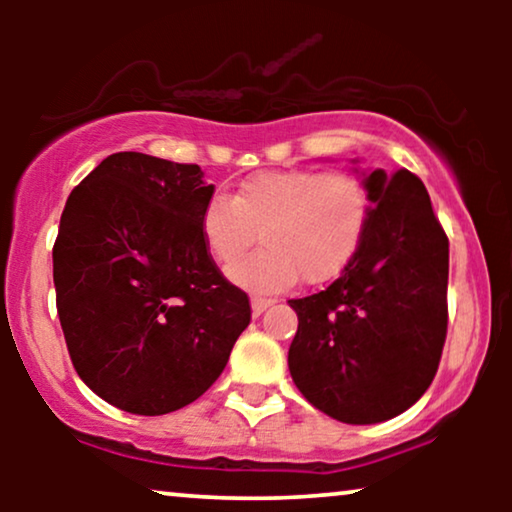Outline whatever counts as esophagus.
I'll list each match as a JSON object with an SVG mask.
<instances>
[{
    "instance_id": "34e87169",
    "label": "esophagus",
    "mask_w": 512,
    "mask_h": 512,
    "mask_svg": "<svg viewBox=\"0 0 512 512\" xmlns=\"http://www.w3.org/2000/svg\"><path fill=\"white\" fill-rule=\"evenodd\" d=\"M275 303V300H270V298H251V314H254V317H261V314L268 310V307Z\"/></svg>"
}]
</instances>
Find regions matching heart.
Wrapping results in <instances>:
<instances>
[{
  "mask_svg": "<svg viewBox=\"0 0 512 512\" xmlns=\"http://www.w3.org/2000/svg\"><path fill=\"white\" fill-rule=\"evenodd\" d=\"M373 200L359 174L284 170L242 181L233 198L214 195L200 214L209 256L232 265L262 233L264 249L228 268V279L258 296L298 282H331L354 261Z\"/></svg>",
  "mask_w": 512,
  "mask_h": 512,
  "instance_id": "1",
  "label": "heart"
}]
</instances>
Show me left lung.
<instances>
[{
	"label": "left lung",
	"instance_id": "obj_1",
	"mask_svg": "<svg viewBox=\"0 0 512 512\" xmlns=\"http://www.w3.org/2000/svg\"><path fill=\"white\" fill-rule=\"evenodd\" d=\"M352 170L373 212L354 261L326 291L289 300L298 331L293 382L345 424H377L415 405L436 375L447 333L450 242L408 170Z\"/></svg>",
	"mask_w": 512,
	"mask_h": 512
}]
</instances>
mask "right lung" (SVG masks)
Here are the masks:
<instances>
[{
	"instance_id": "1",
	"label": "right lung",
	"mask_w": 512,
	"mask_h": 512,
	"mask_svg": "<svg viewBox=\"0 0 512 512\" xmlns=\"http://www.w3.org/2000/svg\"><path fill=\"white\" fill-rule=\"evenodd\" d=\"M212 195L198 165L123 151L67 198L53 247L62 333L81 380L132 415L200 398L251 321L202 242Z\"/></svg>"
}]
</instances>
